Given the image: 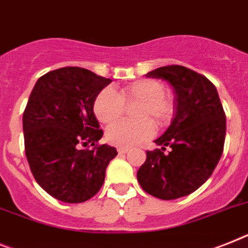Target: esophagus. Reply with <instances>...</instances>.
Returning a JSON list of instances; mask_svg holds the SVG:
<instances>
[{"instance_id":"obj_1","label":"esophagus","mask_w":248,"mask_h":248,"mask_svg":"<svg viewBox=\"0 0 248 248\" xmlns=\"http://www.w3.org/2000/svg\"><path fill=\"white\" fill-rule=\"evenodd\" d=\"M118 154H127L128 153V149H126V147H120V149H117Z\"/></svg>"}]
</instances>
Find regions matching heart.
<instances>
[{
  "mask_svg": "<svg viewBox=\"0 0 248 248\" xmlns=\"http://www.w3.org/2000/svg\"><path fill=\"white\" fill-rule=\"evenodd\" d=\"M139 103L135 108L137 121H118L106 131V139L111 145L118 147H132L149 140L155 132L153 121L163 126L174 116L175 105L165 87L156 79H140L124 85L116 92L113 88H103L93 103L95 117L102 124H111L124 112V105Z\"/></svg>",
  "mask_w": 248,
  "mask_h": 248,
  "instance_id": "obj_1",
  "label": "heart"
}]
</instances>
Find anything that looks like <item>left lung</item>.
<instances>
[{
    "instance_id": "obj_1",
    "label": "left lung",
    "mask_w": 248,
    "mask_h": 248,
    "mask_svg": "<svg viewBox=\"0 0 248 248\" xmlns=\"http://www.w3.org/2000/svg\"><path fill=\"white\" fill-rule=\"evenodd\" d=\"M146 77L170 83L175 93V114L169 128L155 140L161 150L146 151L137 180L156 198H182L204 184L216 169L223 153L226 114L217 88L194 70L168 65ZM166 146L172 147L169 154H163Z\"/></svg>"
}]
</instances>
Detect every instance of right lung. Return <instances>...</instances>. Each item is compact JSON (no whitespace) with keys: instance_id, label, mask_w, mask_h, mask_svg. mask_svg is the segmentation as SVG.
<instances>
[{"instance_id":"obj_1","label":"right lung","mask_w":248,"mask_h":248,"mask_svg":"<svg viewBox=\"0 0 248 248\" xmlns=\"http://www.w3.org/2000/svg\"><path fill=\"white\" fill-rule=\"evenodd\" d=\"M112 80L79 66L37 79L22 116L25 153L37 184L58 201L82 203L99 191L117 150L98 145L93 103ZM91 144L92 149H82Z\"/></svg>"}]
</instances>
